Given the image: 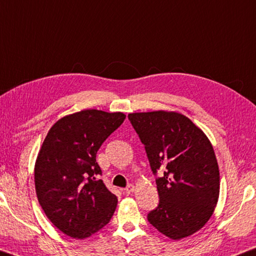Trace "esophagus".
Masks as SVG:
<instances>
[{
  "instance_id": "1",
  "label": "esophagus",
  "mask_w": 256,
  "mask_h": 256,
  "mask_svg": "<svg viewBox=\"0 0 256 256\" xmlns=\"http://www.w3.org/2000/svg\"><path fill=\"white\" fill-rule=\"evenodd\" d=\"M134 190H136V186L134 184H128L126 188H125V192L126 194H131V192H133Z\"/></svg>"
}]
</instances>
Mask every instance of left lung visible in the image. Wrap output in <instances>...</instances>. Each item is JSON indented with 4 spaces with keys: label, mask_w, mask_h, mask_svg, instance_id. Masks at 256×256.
<instances>
[{
    "label": "left lung",
    "mask_w": 256,
    "mask_h": 256,
    "mask_svg": "<svg viewBox=\"0 0 256 256\" xmlns=\"http://www.w3.org/2000/svg\"><path fill=\"white\" fill-rule=\"evenodd\" d=\"M128 120L144 144L160 202L148 212L152 226L174 240L205 226L220 197V169L207 136L176 112L131 113Z\"/></svg>",
    "instance_id": "left-lung-1"
}]
</instances>
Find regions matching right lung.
Segmentation results:
<instances>
[{
    "label": "right lung",
    "instance_id": "1",
    "mask_svg": "<svg viewBox=\"0 0 256 256\" xmlns=\"http://www.w3.org/2000/svg\"><path fill=\"white\" fill-rule=\"evenodd\" d=\"M126 115L84 110L64 116L46 136L34 164L36 192L50 222L64 234L84 240L112 218L118 197L95 176L96 153Z\"/></svg>",
    "mask_w": 256,
    "mask_h": 256
}]
</instances>
